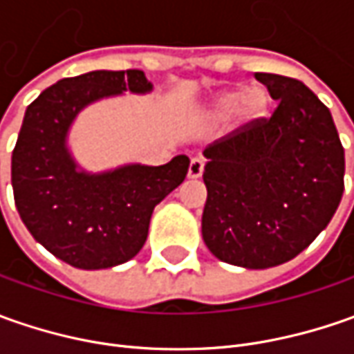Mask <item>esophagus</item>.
I'll list each match as a JSON object with an SVG mask.
<instances>
[{
    "label": "esophagus",
    "instance_id": "esophagus-1",
    "mask_svg": "<svg viewBox=\"0 0 354 354\" xmlns=\"http://www.w3.org/2000/svg\"><path fill=\"white\" fill-rule=\"evenodd\" d=\"M203 169H205V159L203 157H193L191 163H189V177L198 179L203 175Z\"/></svg>",
    "mask_w": 354,
    "mask_h": 354
}]
</instances>
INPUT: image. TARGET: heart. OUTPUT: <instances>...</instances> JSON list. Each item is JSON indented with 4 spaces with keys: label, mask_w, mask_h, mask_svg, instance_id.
Here are the masks:
<instances>
[{
    "label": "heart",
    "mask_w": 354,
    "mask_h": 354,
    "mask_svg": "<svg viewBox=\"0 0 354 354\" xmlns=\"http://www.w3.org/2000/svg\"><path fill=\"white\" fill-rule=\"evenodd\" d=\"M230 110H234L240 124H254L268 114V96L260 86H248L242 92L238 88L226 90L212 106V116H225Z\"/></svg>",
    "instance_id": "obj_1"
}]
</instances>
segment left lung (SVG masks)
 Returning a JSON list of instances; mask_svg holds the SVG:
<instances>
[{
    "mask_svg": "<svg viewBox=\"0 0 354 354\" xmlns=\"http://www.w3.org/2000/svg\"><path fill=\"white\" fill-rule=\"evenodd\" d=\"M254 76L278 108L205 149L203 240L226 264L264 270L329 225L345 189V149L329 108L301 80Z\"/></svg>",
    "mask_w": 354,
    "mask_h": 354,
    "instance_id": "8db88e82",
    "label": "left lung"
}]
</instances>
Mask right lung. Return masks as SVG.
I'll use <instances>...</instances> for the list:
<instances>
[{"mask_svg": "<svg viewBox=\"0 0 354 354\" xmlns=\"http://www.w3.org/2000/svg\"><path fill=\"white\" fill-rule=\"evenodd\" d=\"M149 92L143 71H92L62 78L27 106L11 156L15 207L53 256L80 270L124 264L142 250L157 203L183 183L189 157L159 167L126 165L100 175L76 169L66 131L76 114L104 96Z\"/></svg>", "mask_w": 354, "mask_h": 354, "instance_id": "right-lung-1", "label": "right lung"}]
</instances>
